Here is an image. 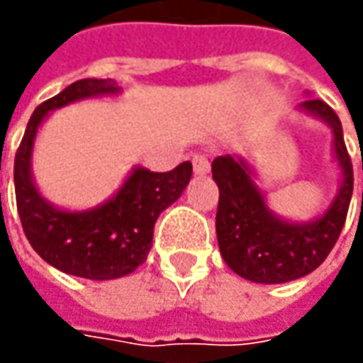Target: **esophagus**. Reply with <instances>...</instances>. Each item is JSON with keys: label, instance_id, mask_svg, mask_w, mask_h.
<instances>
[{"label": "esophagus", "instance_id": "34e87169", "mask_svg": "<svg viewBox=\"0 0 363 363\" xmlns=\"http://www.w3.org/2000/svg\"><path fill=\"white\" fill-rule=\"evenodd\" d=\"M191 163H194V172H196V174L203 175L210 172V161H208L206 155H196Z\"/></svg>", "mask_w": 363, "mask_h": 363}]
</instances>
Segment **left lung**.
Masks as SVG:
<instances>
[{
    "label": "left lung",
    "mask_w": 363,
    "mask_h": 363,
    "mask_svg": "<svg viewBox=\"0 0 363 363\" xmlns=\"http://www.w3.org/2000/svg\"><path fill=\"white\" fill-rule=\"evenodd\" d=\"M299 106L331 127L333 151L342 167V188L321 218L305 224L281 220L267 208L246 161L232 155L212 161V177L220 189L218 246L232 271L252 283L277 285L315 271L337 242L350 210L354 169L343 141L342 121L319 99H307Z\"/></svg>",
    "instance_id": "1"
}]
</instances>
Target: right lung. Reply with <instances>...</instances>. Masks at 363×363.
I'll use <instances>...</instances> for the list:
<instances>
[{"label":"right lung","instance_id":"add662e5","mask_svg":"<svg viewBox=\"0 0 363 363\" xmlns=\"http://www.w3.org/2000/svg\"><path fill=\"white\" fill-rule=\"evenodd\" d=\"M119 91L111 78H82L44 101L28 121L13 163L18 214L32 248L58 271L92 281L119 279L145 262L157 218L182 196L191 177L189 161L163 174L135 167L117 196L84 212L58 210L40 196L32 179L30 160L44 117L80 99Z\"/></svg>","mask_w":363,"mask_h":363}]
</instances>
